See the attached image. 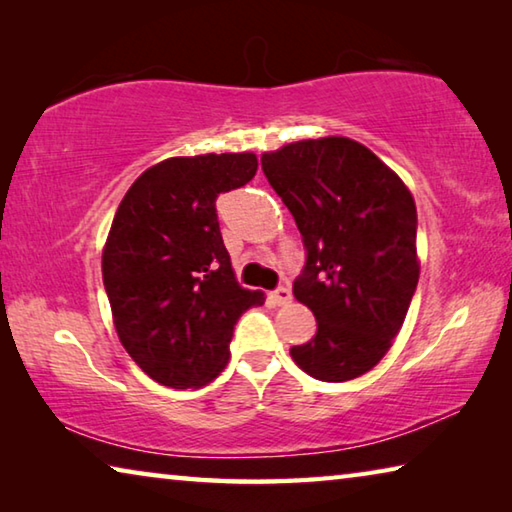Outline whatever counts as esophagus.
I'll return each instance as SVG.
<instances>
[{
    "instance_id": "1",
    "label": "esophagus",
    "mask_w": 512,
    "mask_h": 512,
    "mask_svg": "<svg viewBox=\"0 0 512 512\" xmlns=\"http://www.w3.org/2000/svg\"><path fill=\"white\" fill-rule=\"evenodd\" d=\"M271 298H273L275 305H289V302H291V289H287V287L275 289L271 293Z\"/></svg>"
}]
</instances>
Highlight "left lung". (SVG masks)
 <instances>
[{
  "instance_id": "1",
  "label": "left lung",
  "mask_w": 512,
  "mask_h": 512,
  "mask_svg": "<svg viewBox=\"0 0 512 512\" xmlns=\"http://www.w3.org/2000/svg\"><path fill=\"white\" fill-rule=\"evenodd\" d=\"M307 248L293 296L316 336L291 357L320 381L366 375L391 350L418 287V212L409 187L350 137L291 142L262 155Z\"/></svg>"
}]
</instances>
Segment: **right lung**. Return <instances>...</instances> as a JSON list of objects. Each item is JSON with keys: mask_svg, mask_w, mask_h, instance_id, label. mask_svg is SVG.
Segmentation results:
<instances>
[{"mask_svg": "<svg viewBox=\"0 0 512 512\" xmlns=\"http://www.w3.org/2000/svg\"><path fill=\"white\" fill-rule=\"evenodd\" d=\"M255 153L169 158L121 198L101 271L112 323L131 359L169 388L221 375L239 316L264 305L239 287L216 221V198L250 183Z\"/></svg>", "mask_w": 512, "mask_h": 512, "instance_id": "obj_1", "label": "right lung"}]
</instances>
